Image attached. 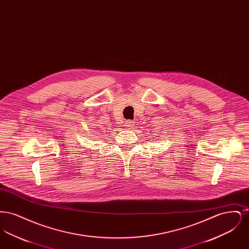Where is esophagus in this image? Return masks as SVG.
<instances>
[{
  "mask_svg": "<svg viewBox=\"0 0 249 249\" xmlns=\"http://www.w3.org/2000/svg\"><path fill=\"white\" fill-rule=\"evenodd\" d=\"M133 125H134V121H132V120H126L125 121V127H127V128L132 127Z\"/></svg>",
  "mask_w": 249,
  "mask_h": 249,
  "instance_id": "esophagus-1",
  "label": "esophagus"
}]
</instances>
